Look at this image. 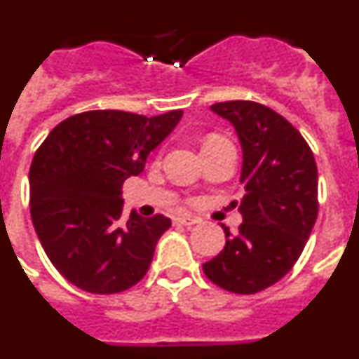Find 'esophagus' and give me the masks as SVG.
<instances>
[{"label":"esophagus","mask_w":359,"mask_h":359,"mask_svg":"<svg viewBox=\"0 0 359 359\" xmlns=\"http://www.w3.org/2000/svg\"><path fill=\"white\" fill-rule=\"evenodd\" d=\"M198 223V219L196 217H174V224H177V226H192V224Z\"/></svg>","instance_id":"esophagus-1"}]
</instances>
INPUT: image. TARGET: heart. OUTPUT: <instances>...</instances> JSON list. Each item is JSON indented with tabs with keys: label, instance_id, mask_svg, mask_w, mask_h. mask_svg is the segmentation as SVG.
<instances>
[{
	"label": "heart",
	"instance_id": "obj_1",
	"mask_svg": "<svg viewBox=\"0 0 359 359\" xmlns=\"http://www.w3.org/2000/svg\"><path fill=\"white\" fill-rule=\"evenodd\" d=\"M217 144H228L224 138H221V136H208L207 140H205V145L203 147H208V145H217Z\"/></svg>",
	"mask_w": 359,
	"mask_h": 359
}]
</instances>
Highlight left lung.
I'll list each match as a JSON object with an SVG mask.
<instances>
[{
  "label": "left lung",
  "mask_w": 359,
  "mask_h": 359,
  "mask_svg": "<svg viewBox=\"0 0 359 359\" xmlns=\"http://www.w3.org/2000/svg\"><path fill=\"white\" fill-rule=\"evenodd\" d=\"M210 109L237 133L244 196L239 233L223 224L226 244L203 271L223 290L253 294L280 280L309 239L318 214L316 161L302 135L262 104L231 100Z\"/></svg>",
  "instance_id": "left-lung-1"
}]
</instances>
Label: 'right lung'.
<instances>
[{
  "label": "right lung",
  "mask_w": 359,
  "mask_h": 359,
  "mask_svg": "<svg viewBox=\"0 0 359 359\" xmlns=\"http://www.w3.org/2000/svg\"><path fill=\"white\" fill-rule=\"evenodd\" d=\"M183 111L144 116L115 109L62 120L30 167L32 223L57 271L88 293L111 294L140 282L170 228L158 214L122 223V185L182 120Z\"/></svg>",
  "instance_id": "obj_1"
}]
</instances>
